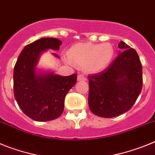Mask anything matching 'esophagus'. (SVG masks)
Wrapping results in <instances>:
<instances>
[{"label": "esophagus", "instance_id": "34e87169", "mask_svg": "<svg viewBox=\"0 0 155 155\" xmlns=\"http://www.w3.org/2000/svg\"><path fill=\"white\" fill-rule=\"evenodd\" d=\"M86 78L83 74L78 75V81H85Z\"/></svg>", "mask_w": 155, "mask_h": 155}]
</instances>
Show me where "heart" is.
Wrapping results in <instances>:
<instances>
[{"instance_id": "heart-1", "label": "heart", "mask_w": 155, "mask_h": 155, "mask_svg": "<svg viewBox=\"0 0 155 155\" xmlns=\"http://www.w3.org/2000/svg\"><path fill=\"white\" fill-rule=\"evenodd\" d=\"M114 53V48L109 42L103 44L77 43L70 49L69 58L67 57L66 61L84 66L86 71L90 73H98L109 65Z\"/></svg>"}]
</instances>
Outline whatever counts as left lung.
Wrapping results in <instances>:
<instances>
[{"instance_id":"1","label":"left lung","mask_w":155,"mask_h":155,"mask_svg":"<svg viewBox=\"0 0 155 155\" xmlns=\"http://www.w3.org/2000/svg\"><path fill=\"white\" fill-rule=\"evenodd\" d=\"M118 57L105 71L90 75L88 105L91 113L112 118L131 109L142 89V66L137 53L123 41Z\"/></svg>"}]
</instances>
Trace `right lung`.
I'll use <instances>...</instances> for the list:
<instances>
[{"label": "right lung", "mask_w": 155, "mask_h": 155, "mask_svg": "<svg viewBox=\"0 0 155 155\" xmlns=\"http://www.w3.org/2000/svg\"><path fill=\"white\" fill-rule=\"evenodd\" d=\"M62 44L55 38H41L25 46L14 68V94L23 113L33 120L50 121L63 113L66 94L77 81V74L61 76L37 68L47 50H59ZM55 57L59 58L56 53Z\"/></svg>", "instance_id": "1"}]
</instances>
